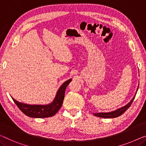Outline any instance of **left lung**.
<instances>
[{"label":"left lung","mask_w":146,"mask_h":146,"mask_svg":"<svg viewBox=\"0 0 146 146\" xmlns=\"http://www.w3.org/2000/svg\"><path fill=\"white\" fill-rule=\"evenodd\" d=\"M138 86H139V85H138ZM138 88H137V90H136L135 94H136L137 91H138ZM135 96H134L133 98L131 100V101H130L129 104H127V105L123 106V107L117 109V110L113 111H111V112L96 113H94V115H95V116H96V117H102V118H115V117H119L122 114H123L124 113H125L126 111H127L128 109L129 108L130 106H131L132 102H133L134 98H135Z\"/></svg>","instance_id":"obj_1"}]
</instances>
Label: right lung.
<instances>
[{
    "label": "right lung",
    "instance_id": "1",
    "mask_svg": "<svg viewBox=\"0 0 146 146\" xmlns=\"http://www.w3.org/2000/svg\"><path fill=\"white\" fill-rule=\"evenodd\" d=\"M72 79L66 80L58 89L53 102L47 105H30L19 102L12 98L14 103L23 113L33 118H46L52 117L59 111L64 102L65 91Z\"/></svg>",
    "mask_w": 146,
    "mask_h": 146
}]
</instances>
